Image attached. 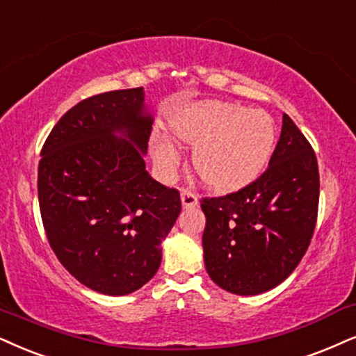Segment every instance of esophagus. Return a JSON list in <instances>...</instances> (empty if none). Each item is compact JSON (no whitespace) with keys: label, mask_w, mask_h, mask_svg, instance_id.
Masks as SVG:
<instances>
[{"label":"esophagus","mask_w":356,"mask_h":356,"mask_svg":"<svg viewBox=\"0 0 356 356\" xmlns=\"http://www.w3.org/2000/svg\"><path fill=\"white\" fill-rule=\"evenodd\" d=\"M181 200L184 209H193V207H197V204H199V199H197V195L191 191V188H182Z\"/></svg>","instance_id":"obj_1"}]
</instances>
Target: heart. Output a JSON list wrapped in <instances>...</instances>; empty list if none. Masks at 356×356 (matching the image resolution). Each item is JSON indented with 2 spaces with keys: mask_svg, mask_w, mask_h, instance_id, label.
<instances>
[{
  "mask_svg": "<svg viewBox=\"0 0 356 356\" xmlns=\"http://www.w3.org/2000/svg\"><path fill=\"white\" fill-rule=\"evenodd\" d=\"M175 136L197 146L193 165L205 184L217 191H235L254 181L274 149V124L263 111L227 103H199L170 121ZM152 156L164 172L179 163V151L165 136L152 138Z\"/></svg>",
  "mask_w": 356,
  "mask_h": 356,
  "instance_id": "b5f03b06",
  "label": "heart"
}]
</instances>
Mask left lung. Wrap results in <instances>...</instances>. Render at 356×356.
I'll return each instance as SVG.
<instances>
[{"label": "left lung", "instance_id": "1", "mask_svg": "<svg viewBox=\"0 0 356 356\" xmlns=\"http://www.w3.org/2000/svg\"><path fill=\"white\" fill-rule=\"evenodd\" d=\"M317 157L289 116L268 169L227 195L202 197L205 268L211 281L238 296L281 284L307 251L318 213Z\"/></svg>", "mask_w": 356, "mask_h": 356}]
</instances>
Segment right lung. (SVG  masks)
Here are the masks:
<instances>
[{"instance_id":"add662e5","label":"right lung","mask_w":356,"mask_h":356,"mask_svg":"<svg viewBox=\"0 0 356 356\" xmlns=\"http://www.w3.org/2000/svg\"><path fill=\"white\" fill-rule=\"evenodd\" d=\"M143 102L141 87L85 98L40 151L38 195L49 245L77 281L108 296L129 294L154 276L161 243L182 210L177 188L146 170L152 116Z\"/></svg>"}]
</instances>
